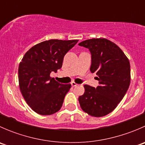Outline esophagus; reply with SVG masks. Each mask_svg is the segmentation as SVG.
Instances as JSON below:
<instances>
[{"label":"esophagus","mask_w":145,"mask_h":145,"mask_svg":"<svg viewBox=\"0 0 145 145\" xmlns=\"http://www.w3.org/2000/svg\"><path fill=\"white\" fill-rule=\"evenodd\" d=\"M71 86H72V87H75V86H77L76 83L75 82H74V81L71 82Z\"/></svg>","instance_id":"34e87169"}]
</instances>
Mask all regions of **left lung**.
Wrapping results in <instances>:
<instances>
[{"mask_svg": "<svg viewBox=\"0 0 145 145\" xmlns=\"http://www.w3.org/2000/svg\"><path fill=\"white\" fill-rule=\"evenodd\" d=\"M78 45L90 50V70L96 73L99 81L96 88L85 85L84 94L78 97L80 106L92 116H106L117 106L129 88V60L119 47L107 39H89Z\"/></svg>", "mask_w": 145, "mask_h": 145, "instance_id": "left-lung-1", "label": "left lung"}]
</instances>
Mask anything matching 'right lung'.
<instances>
[{
  "instance_id": "add662e5",
  "label": "right lung",
  "mask_w": 145,
  "mask_h": 145,
  "mask_svg": "<svg viewBox=\"0 0 145 145\" xmlns=\"http://www.w3.org/2000/svg\"><path fill=\"white\" fill-rule=\"evenodd\" d=\"M78 40L52 39L34 45L19 65L21 93L29 106L40 115H51L61 109L71 84H62L50 76L62 68L64 55Z\"/></svg>"
}]
</instances>
